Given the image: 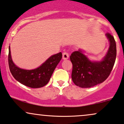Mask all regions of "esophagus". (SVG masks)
Segmentation results:
<instances>
[{"label": "esophagus", "mask_w": 124, "mask_h": 124, "mask_svg": "<svg viewBox=\"0 0 124 124\" xmlns=\"http://www.w3.org/2000/svg\"><path fill=\"white\" fill-rule=\"evenodd\" d=\"M69 58V54L67 52H64L62 53V59L64 60H67Z\"/></svg>", "instance_id": "obj_1"}]
</instances>
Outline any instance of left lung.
<instances>
[{
    "label": "left lung",
    "mask_w": 124,
    "mask_h": 124,
    "mask_svg": "<svg viewBox=\"0 0 124 124\" xmlns=\"http://www.w3.org/2000/svg\"><path fill=\"white\" fill-rule=\"evenodd\" d=\"M110 46L102 60L93 62L81 49L71 54L72 64L71 78L73 82L81 88H91L104 82L108 78L114 66L117 55L115 39L110 33L106 34Z\"/></svg>",
    "instance_id": "1"
}]
</instances>
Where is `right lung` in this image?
I'll list each match as a JSON object with an SVG mask.
<instances>
[{"label":"right lung","mask_w":124,"mask_h":124,"mask_svg":"<svg viewBox=\"0 0 124 124\" xmlns=\"http://www.w3.org/2000/svg\"><path fill=\"white\" fill-rule=\"evenodd\" d=\"M62 58V53L60 52L50 56L37 68L31 70L22 69L13 62L9 46L8 61L10 72L17 81L30 88H39L47 84Z\"/></svg>","instance_id":"obj_1"}]
</instances>
